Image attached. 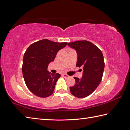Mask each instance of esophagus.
Here are the masks:
<instances>
[{
	"label": "esophagus",
	"instance_id": "34e87169",
	"mask_svg": "<svg viewBox=\"0 0 130 130\" xmlns=\"http://www.w3.org/2000/svg\"><path fill=\"white\" fill-rule=\"evenodd\" d=\"M62 76H63V77H65V78H68L69 77V76H68V74H63Z\"/></svg>",
	"mask_w": 130,
	"mask_h": 130
}]
</instances>
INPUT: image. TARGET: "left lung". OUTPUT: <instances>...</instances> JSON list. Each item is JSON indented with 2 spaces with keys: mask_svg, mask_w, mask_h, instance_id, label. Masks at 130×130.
Segmentation results:
<instances>
[{
  "mask_svg": "<svg viewBox=\"0 0 130 130\" xmlns=\"http://www.w3.org/2000/svg\"><path fill=\"white\" fill-rule=\"evenodd\" d=\"M68 45L76 50L77 54L76 67L83 69L82 78L74 77L76 84L70 87V92L76 98H86L97 88L102 81L104 69L103 53L96 45L88 41L73 42L68 43Z\"/></svg>",
  "mask_w": 130,
  "mask_h": 130,
  "instance_id": "8db88e82",
  "label": "left lung"
}]
</instances>
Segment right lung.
I'll return each mask as SVG.
<instances>
[{
    "mask_svg": "<svg viewBox=\"0 0 130 130\" xmlns=\"http://www.w3.org/2000/svg\"><path fill=\"white\" fill-rule=\"evenodd\" d=\"M67 42H56L42 39L31 44L24 54L22 73L26 86L37 96L47 98L53 93L59 73L47 70L49 63L53 61L57 52Z\"/></svg>",
    "mask_w": 130,
    "mask_h": 130,
    "instance_id": "add662e5",
    "label": "right lung"
}]
</instances>
